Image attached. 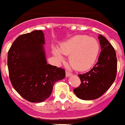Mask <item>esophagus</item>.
<instances>
[{
    "label": "esophagus",
    "instance_id": "34e87169",
    "mask_svg": "<svg viewBox=\"0 0 125 125\" xmlns=\"http://www.w3.org/2000/svg\"><path fill=\"white\" fill-rule=\"evenodd\" d=\"M65 76H66V77H69V76H72V73L68 71H66L65 72Z\"/></svg>",
    "mask_w": 125,
    "mask_h": 125
}]
</instances>
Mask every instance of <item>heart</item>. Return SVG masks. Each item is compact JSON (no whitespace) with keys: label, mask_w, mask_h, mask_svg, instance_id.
I'll return each instance as SVG.
<instances>
[{"label":"heart","mask_w":125,"mask_h":125,"mask_svg":"<svg viewBox=\"0 0 125 125\" xmlns=\"http://www.w3.org/2000/svg\"><path fill=\"white\" fill-rule=\"evenodd\" d=\"M100 47L97 40L86 35L72 37L61 44L59 50L54 49L53 53L57 60L62 61V55H70V65L79 71L90 69L99 55Z\"/></svg>","instance_id":"b5f03b06"}]
</instances>
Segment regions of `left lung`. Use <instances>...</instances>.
Wrapping results in <instances>:
<instances>
[{
	"label": "left lung",
	"instance_id": "1",
	"mask_svg": "<svg viewBox=\"0 0 125 125\" xmlns=\"http://www.w3.org/2000/svg\"><path fill=\"white\" fill-rule=\"evenodd\" d=\"M101 53L98 62L87 73L79 74L81 85L74 89L78 98L83 100L97 99L107 91L115 81L117 72L116 51L102 35L99 36Z\"/></svg>",
	"mask_w": 125,
	"mask_h": 125
}]
</instances>
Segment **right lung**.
Segmentation results:
<instances>
[{
    "mask_svg": "<svg viewBox=\"0 0 125 125\" xmlns=\"http://www.w3.org/2000/svg\"><path fill=\"white\" fill-rule=\"evenodd\" d=\"M42 30L21 34L8 52L9 78L13 88L30 102H42L51 95L54 84L65 76V70L47 64Z\"/></svg>",
    "mask_w": 125,
    "mask_h": 125,
    "instance_id": "right-lung-1",
    "label": "right lung"
}]
</instances>
